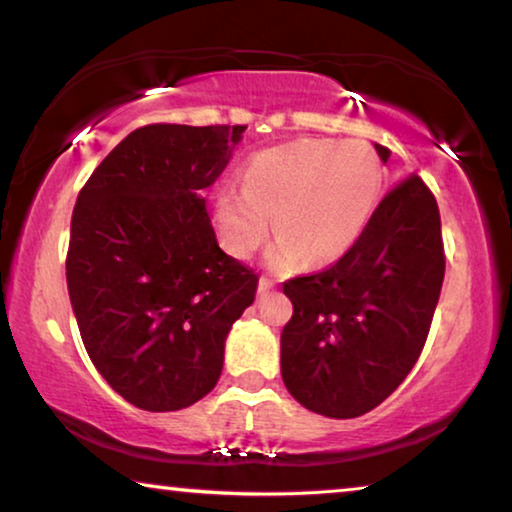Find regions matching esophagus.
<instances>
[{"label":"esophagus","mask_w":512,"mask_h":512,"mask_svg":"<svg viewBox=\"0 0 512 512\" xmlns=\"http://www.w3.org/2000/svg\"><path fill=\"white\" fill-rule=\"evenodd\" d=\"M273 290V280L269 278H259V285H257V294L259 297H264V294H269Z\"/></svg>","instance_id":"1"}]
</instances>
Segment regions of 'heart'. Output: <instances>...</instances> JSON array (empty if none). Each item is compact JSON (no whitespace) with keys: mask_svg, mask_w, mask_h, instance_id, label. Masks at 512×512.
Listing matches in <instances>:
<instances>
[{"mask_svg":"<svg viewBox=\"0 0 512 512\" xmlns=\"http://www.w3.org/2000/svg\"><path fill=\"white\" fill-rule=\"evenodd\" d=\"M383 192V164L364 141L297 139L255 153L243 169V187L225 185L213 220L220 243L248 257L271 229L280 234L266 253L276 271L304 262L341 259L364 234Z\"/></svg>","mask_w":512,"mask_h":512,"instance_id":"1","label":"heart"}]
</instances>
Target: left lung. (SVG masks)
<instances>
[{
  "label": "left lung",
  "mask_w": 512,
  "mask_h": 512,
  "mask_svg": "<svg viewBox=\"0 0 512 512\" xmlns=\"http://www.w3.org/2000/svg\"><path fill=\"white\" fill-rule=\"evenodd\" d=\"M373 146L387 164L390 150ZM443 273L436 199L420 178L408 176L387 192L334 266L283 285L294 306L280 334L287 392L336 420L380 406L420 357Z\"/></svg>",
  "instance_id": "8db88e82"
}]
</instances>
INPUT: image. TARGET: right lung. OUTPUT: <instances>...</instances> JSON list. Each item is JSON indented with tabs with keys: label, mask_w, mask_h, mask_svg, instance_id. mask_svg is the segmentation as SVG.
Here are the masks:
<instances>
[{
	"label": "right lung",
	"mask_w": 512,
	"mask_h": 512,
	"mask_svg": "<svg viewBox=\"0 0 512 512\" xmlns=\"http://www.w3.org/2000/svg\"><path fill=\"white\" fill-rule=\"evenodd\" d=\"M246 127L134 129L71 215L67 287L85 350L122 399L181 410L213 390L259 276L215 239L204 190Z\"/></svg>",
	"instance_id": "add662e5"
}]
</instances>
